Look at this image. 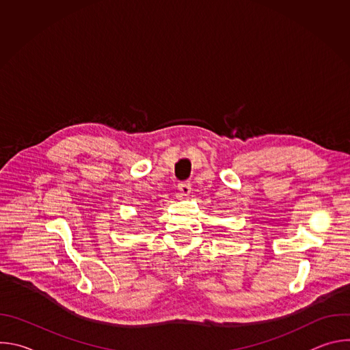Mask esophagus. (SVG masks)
Returning a JSON list of instances; mask_svg holds the SVG:
<instances>
[{
	"label": "esophagus",
	"mask_w": 350,
	"mask_h": 350,
	"mask_svg": "<svg viewBox=\"0 0 350 350\" xmlns=\"http://www.w3.org/2000/svg\"><path fill=\"white\" fill-rule=\"evenodd\" d=\"M191 183L189 181H184V183H180L178 184V192H180V196H188L191 193Z\"/></svg>",
	"instance_id": "34e87169"
}]
</instances>
